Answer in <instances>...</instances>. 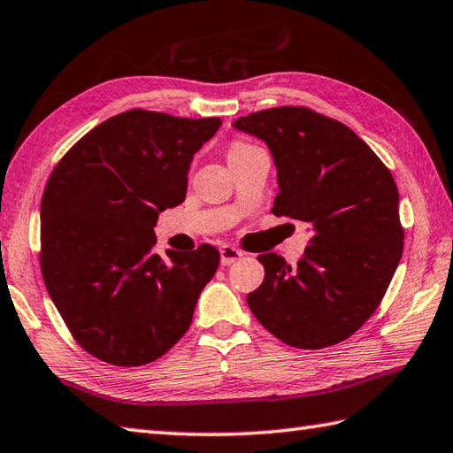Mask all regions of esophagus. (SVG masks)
Returning a JSON list of instances; mask_svg holds the SVG:
<instances>
[{"label": "esophagus", "instance_id": "1", "mask_svg": "<svg viewBox=\"0 0 453 453\" xmlns=\"http://www.w3.org/2000/svg\"><path fill=\"white\" fill-rule=\"evenodd\" d=\"M245 253L242 250H237L235 245H221L219 257H221V265H232L235 261L242 259Z\"/></svg>", "mask_w": 453, "mask_h": 453}]
</instances>
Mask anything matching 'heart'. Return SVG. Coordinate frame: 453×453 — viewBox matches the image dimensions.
Listing matches in <instances>:
<instances>
[{
	"label": "heart",
	"mask_w": 453,
	"mask_h": 453,
	"mask_svg": "<svg viewBox=\"0 0 453 453\" xmlns=\"http://www.w3.org/2000/svg\"><path fill=\"white\" fill-rule=\"evenodd\" d=\"M253 149H257V147L251 145V143H247V141H234V143L229 145V149H227V161H232V158H235V157H242L245 153H250V150H253Z\"/></svg>",
	"instance_id": "obj_1"
}]
</instances>
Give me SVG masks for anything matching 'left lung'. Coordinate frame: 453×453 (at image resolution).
<instances>
[{"label": "left lung", "instance_id": "left-lung-1", "mask_svg": "<svg viewBox=\"0 0 453 453\" xmlns=\"http://www.w3.org/2000/svg\"><path fill=\"white\" fill-rule=\"evenodd\" d=\"M235 127L271 149L280 188L273 214L312 226L295 269L277 253L259 255L265 279L247 304L290 348L348 340L380 304L403 255L391 171L356 131L304 105L255 111Z\"/></svg>", "mask_w": 453, "mask_h": 453}]
</instances>
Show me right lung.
Returning <instances> with one entry per match:
<instances>
[{"label": "right lung", "instance_id": "obj_1", "mask_svg": "<svg viewBox=\"0 0 453 453\" xmlns=\"http://www.w3.org/2000/svg\"><path fill=\"white\" fill-rule=\"evenodd\" d=\"M219 118L129 110L60 158L41 200V273L73 338L118 367L158 359L190 327L218 271L210 243L155 253L158 211L179 206L196 150Z\"/></svg>", "mask_w": 453, "mask_h": 453}]
</instances>
